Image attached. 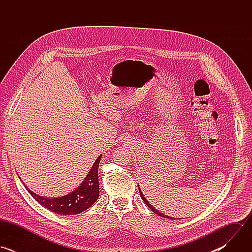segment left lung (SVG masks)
I'll use <instances>...</instances> for the list:
<instances>
[{"instance_id":"1","label":"left lung","mask_w":252,"mask_h":252,"mask_svg":"<svg viewBox=\"0 0 252 252\" xmlns=\"http://www.w3.org/2000/svg\"><path fill=\"white\" fill-rule=\"evenodd\" d=\"M138 188H139V186H138ZM138 190H139V193H140V196H141L142 200L146 202V204H147V205H148V206H149V207H150V208H151V209H152V210H153V211H154L156 214H158V217H161V218H164V219H169V220H172V218H170V217H167V215H165V214H162L161 212L158 211V209H156V208H155V207H154V206H153V205H152V204H151V203H150V202H149V201L146 199V197L142 195V193H141V191H140V189H138Z\"/></svg>"}]
</instances>
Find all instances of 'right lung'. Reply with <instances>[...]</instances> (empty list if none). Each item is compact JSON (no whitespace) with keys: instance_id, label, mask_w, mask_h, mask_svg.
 Instances as JSON below:
<instances>
[{"instance_id":"1","label":"right lung","mask_w":252,"mask_h":252,"mask_svg":"<svg viewBox=\"0 0 252 252\" xmlns=\"http://www.w3.org/2000/svg\"><path fill=\"white\" fill-rule=\"evenodd\" d=\"M100 158L101 155L94 161L92 169L85 178L83 184L75 191L70 192L67 195L57 198H47L33 193L30 189H28L27 187L26 189L35 201H38L41 205L55 213L61 215L79 214L91 207L98 198L99 184L97 172Z\"/></svg>"}]
</instances>
